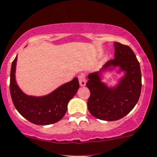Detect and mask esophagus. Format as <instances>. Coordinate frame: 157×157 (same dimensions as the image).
I'll use <instances>...</instances> for the list:
<instances>
[{
  "mask_svg": "<svg viewBox=\"0 0 157 157\" xmlns=\"http://www.w3.org/2000/svg\"><path fill=\"white\" fill-rule=\"evenodd\" d=\"M79 84L81 86H84L86 84V75L84 73H81L78 75Z\"/></svg>",
  "mask_w": 157,
  "mask_h": 157,
  "instance_id": "1",
  "label": "esophagus"
}]
</instances>
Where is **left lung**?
<instances>
[{
	"label": "left lung",
	"mask_w": 157,
	"mask_h": 157,
	"mask_svg": "<svg viewBox=\"0 0 157 157\" xmlns=\"http://www.w3.org/2000/svg\"><path fill=\"white\" fill-rule=\"evenodd\" d=\"M115 46V59L103 67L104 69L112 66H119L125 71L116 88H108L101 82L98 73L88 75L86 83L90 91L87 100L90 113L98 119L105 121L119 120L133 110L140 98L142 89V74L140 62L130 47L119 42Z\"/></svg>",
	"instance_id": "obj_1"
}]
</instances>
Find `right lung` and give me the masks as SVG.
<instances>
[{"mask_svg":"<svg viewBox=\"0 0 157 157\" xmlns=\"http://www.w3.org/2000/svg\"><path fill=\"white\" fill-rule=\"evenodd\" d=\"M17 56L12 61L10 72V94L14 106L19 113L30 122L47 125L61 120L67 110V104L79 88L77 78L63 84L50 94L33 97L24 94L17 85L15 78Z\"/></svg>","mask_w":157,"mask_h":157,"instance_id":"add662e5","label":"right lung"}]
</instances>
